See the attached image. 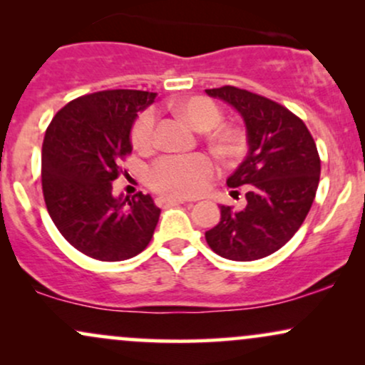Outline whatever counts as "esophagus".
Returning <instances> with one entry per match:
<instances>
[{"label": "esophagus", "mask_w": 365, "mask_h": 365, "mask_svg": "<svg viewBox=\"0 0 365 365\" xmlns=\"http://www.w3.org/2000/svg\"><path fill=\"white\" fill-rule=\"evenodd\" d=\"M156 204L161 207L166 206H177V204H192L185 199H180V197H170V195H161L156 199Z\"/></svg>", "instance_id": "esophagus-1"}]
</instances>
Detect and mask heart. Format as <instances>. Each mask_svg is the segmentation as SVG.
<instances>
[{
    "mask_svg": "<svg viewBox=\"0 0 365 365\" xmlns=\"http://www.w3.org/2000/svg\"><path fill=\"white\" fill-rule=\"evenodd\" d=\"M175 111L199 132L215 128L221 121V110L207 98H188L173 104ZM156 139V115L144 111L132 128L133 148L149 150ZM216 148L225 156H235L244 144V137L235 128L217 130L212 135ZM215 173V165L207 156H170L158 161L149 171V183L154 190L168 195L192 197L200 194Z\"/></svg>",
    "mask_w": 365,
    "mask_h": 365,
    "instance_id": "heart-1",
    "label": "heart"
}]
</instances>
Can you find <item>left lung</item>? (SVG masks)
<instances>
[{"label":"left lung","instance_id":"left-lung-1","mask_svg":"<svg viewBox=\"0 0 365 365\" xmlns=\"http://www.w3.org/2000/svg\"><path fill=\"white\" fill-rule=\"evenodd\" d=\"M242 116L247 133V156L226 180L244 187L242 209L220 206L221 220L206 232V242L230 261H255L279 250L309 215L321 161L307 127L282 104L225 86L207 89Z\"/></svg>","mask_w":365,"mask_h":365}]
</instances>
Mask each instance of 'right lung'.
<instances>
[{"instance_id":"obj_1","label":"right lung","mask_w":365,"mask_h":365,"mask_svg":"<svg viewBox=\"0 0 365 365\" xmlns=\"http://www.w3.org/2000/svg\"><path fill=\"white\" fill-rule=\"evenodd\" d=\"M156 92L103 91L56 113L43 144V194L53 223L82 254L125 261L149 245L159 220L153 197L113 194L132 153V127Z\"/></svg>"}]
</instances>
